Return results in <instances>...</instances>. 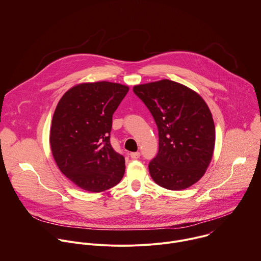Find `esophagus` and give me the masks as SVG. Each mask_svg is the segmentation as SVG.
Masks as SVG:
<instances>
[{"mask_svg": "<svg viewBox=\"0 0 261 261\" xmlns=\"http://www.w3.org/2000/svg\"><path fill=\"white\" fill-rule=\"evenodd\" d=\"M129 155H130V157H132L133 159H138V158H140V156H141L140 152H133V153H130Z\"/></svg>", "mask_w": 261, "mask_h": 261, "instance_id": "obj_1", "label": "esophagus"}]
</instances>
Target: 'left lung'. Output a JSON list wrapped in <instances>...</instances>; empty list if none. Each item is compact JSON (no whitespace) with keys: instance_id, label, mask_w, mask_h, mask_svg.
I'll list each match as a JSON object with an SVG mask.
<instances>
[{"instance_id":"1","label":"left lung","mask_w":261,"mask_h":261,"mask_svg":"<svg viewBox=\"0 0 261 261\" xmlns=\"http://www.w3.org/2000/svg\"><path fill=\"white\" fill-rule=\"evenodd\" d=\"M133 90L158 127L159 150L149 163L151 177L172 191L193 186L206 172L215 145V126L206 102L195 91L169 80Z\"/></svg>"}]
</instances>
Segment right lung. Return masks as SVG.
<instances>
[{
    "label": "right lung",
    "mask_w": 261,
    "mask_h": 261,
    "mask_svg": "<svg viewBox=\"0 0 261 261\" xmlns=\"http://www.w3.org/2000/svg\"><path fill=\"white\" fill-rule=\"evenodd\" d=\"M128 87L109 82L83 83L69 89L55 109L50 146L61 172L79 188L99 193L116 186L124 157L110 144L112 115Z\"/></svg>",
    "instance_id": "obj_1"
}]
</instances>
